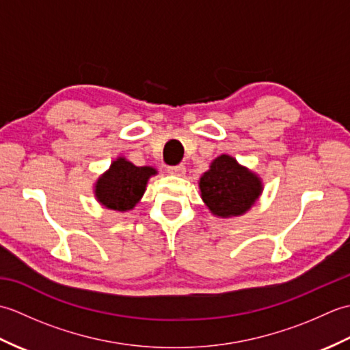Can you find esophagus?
Returning a JSON list of instances; mask_svg holds the SVG:
<instances>
[{"label": "esophagus", "mask_w": 350, "mask_h": 350, "mask_svg": "<svg viewBox=\"0 0 350 350\" xmlns=\"http://www.w3.org/2000/svg\"><path fill=\"white\" fill-rule=\"evenodd\" d=\"M167 171L170 174H173V176H179V177H182V176H185L187 174V168H185V165H174V167H168L167 168Z\"/></svg>", "instance_id": "34e87169"}]
</instances>
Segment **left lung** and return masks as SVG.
Instances as JSON below:
<instances>
[{"label": "left lung", "instance_id": "left-lung-1", "mask_svg": "<svg viewBox=\"0 0 350 350\" xmlns=\"http://www.w3.org/2000/svg\"><path fill=\"white\" fill-rule=\"evenodd\" d=\"M198 188L211 213L226 219L247 213L262 196L263 182L233 156L221 154L200 177Z\"/></svg>", "mask_w": 350, "mask_h": 350}]
</instances>
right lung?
Returning a JSON list of instances; mask_svg holds the SVG:
<instances>
[{"label":"right lung","mask_w":350,"mask_h":350,"mask_svg":"<svg viewBox=\"0 0 350 350\" xmlns=\"http://www.w3.org/2000/svg\"><path fill=\"white\" fill-rule=\"evenodd\" d=\"M156 174L158 171L153 167H137L124 156H118L94 182V197L109 211H132L143 198L148 179Z\"/></svg>","instance_id":"obj_1"}]
</instances>
